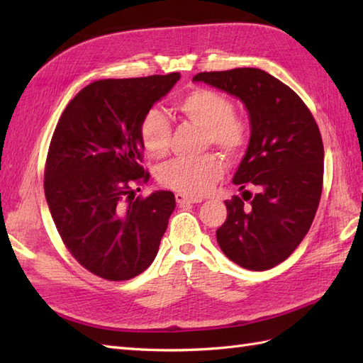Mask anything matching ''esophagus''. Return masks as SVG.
Instances as JSON below:
<instances>
[{"label":"esophagus","instance_id":"1","mask_svg":"<svg viewBox=\"0 0 363 363\" xmlns=\"http://www.w3.org/2000/svg\"><path fill=\"white\" fill-rule=\"evenodd\" d=\"M174 198H176V203L177 204H195V203H201L203 201V198L189 196L186 194H179V191H177V194L174 195Z\"/></svg>","mask_w":363,"mask_h":363}]
</instances>
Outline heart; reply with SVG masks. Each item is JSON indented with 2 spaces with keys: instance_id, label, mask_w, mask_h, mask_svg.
<instances>
[{
  "instance_id": "1",
  "label": "heart",
  "mask_w": 363,
  "mask_h": 363,
  "mask_svg": "<svg viewBox=\"0 0 363 363\" xmlns=\"http://www.w3.org/2000/svg\"><path fill=\"white\" fill-rule=\"evenodd\" d=\"M182 118L203 128L204 143L213 145L229 157L240 156L250 140V125L234 112L230 98L213 89L191 90L176 103ZM140 140L151 157L167 156L172 142V125L159 109H150L140 121ZM225 165L217 154L199 157H177L160 168L159 181L164 187L198 196L217 182Z\"/></svg>"
}]
</instances>
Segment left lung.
Segmentation results:
<instances>
[{"instance_id":"1","label":"left lung","mask_w":363,"mask_h":363,"mask_svg":"<svg viewBox=\"0 0 363 363\" xmlns=\"http://www.w3.org/2000/svg\"><path fill=\"white\" fill-rule=\"evenodd\" d=\"M194 79L240 98L250 112L248 151L233 181L242 196L225 201L220 248L246 269L273 268L303 242L318 209L325 148L317 121L295 91L259 68L203 72Z\"/></svg>"}]
</instances>
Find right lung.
I'll list each match as a JSON object with an SVG mask.
<instances>
[{
	"label": "right lung",
	"instance_id": "right-lung-1",
	"mask_svg": "<svg viewBox=\"0 0 363 363\" xmlns=\"http://www.w3.org/2000/svg\"><path fill=\"white\" fill-rule=\"evenodd\" d=\"M179 73L89 84L60 115L45 164V198L65 248L103 279L143 273L159 251L172 191L135 196L150 179L142 167L140 121ZM140 189H137V191Z\"/></svg>",
	"mask_w": 363,
	"mask_h": 363
}]
</instances>
